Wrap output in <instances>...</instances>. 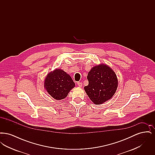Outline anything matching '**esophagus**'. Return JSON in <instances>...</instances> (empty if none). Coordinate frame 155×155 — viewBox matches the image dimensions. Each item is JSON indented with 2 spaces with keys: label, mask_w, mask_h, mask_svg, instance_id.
<instances>
[{
  "label": "esophagus",
  "mask_w": 155,
  "mask_h": 155,
  "mask_svg": "<svg viewBox=\"0 0 155 155\" xmlns=\"http://www.w3.org/2000/svg\"><path fill=\"white\" fill-rule=\"evenodd\" d=\"M77 84H78V85L79 86V87H82V82H77Z\"/></svg>",
  "instance_id": "obj_1"
}]
</instances>
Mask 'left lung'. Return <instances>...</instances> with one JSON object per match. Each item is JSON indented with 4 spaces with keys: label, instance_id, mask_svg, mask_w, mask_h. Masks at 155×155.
Segmentation results:
<instances>
[{
    "label": "left lung",
    "instance_id": "left-lung-1",
    "mask_svg": "<svg viewBox=\"0 0 155 155\" xmlns=\"http://www.w3.org/2000/svg\"><path fill=\"white\" fill-rule=\"evenodd\" d=\"M88 85L84 89L92 102L101 104L109 100L118 86L117 75L109 67L101 64L94 67L89 72Z\"/></svg>",
    "mask_w": 155,
    "mask_h": 155
}]
</instances>
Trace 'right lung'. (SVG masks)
<instances>
[{
  "instance_id": "add662e5",
  "label": "right lung",
  "mask_w": 155,
  "mask_h": 155,
  "mask_svg": "<svg viewBox=\"0 0 155 155\" xmlns=\"http://www.w3.org/2000/svg\"><path fill=\"white\" fill-rule=\"evenodd\" d=\"M74 87L75 83L71 77L60 69H56L49 73L45 80V88L56 100L65 98Z\"/></svg>"
}]
</instances>
